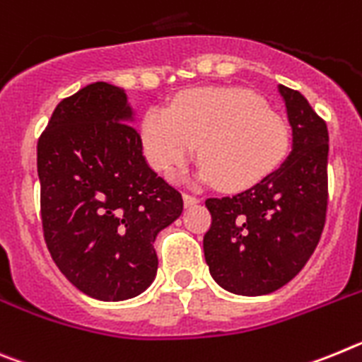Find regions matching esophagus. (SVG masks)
<instances>
[{
	"label": "esophagus",
	"mask_w": 362,
	"mask_h": 362,
	"mask_svg": "<svg viewBox=\"0 0 362 362\" xmlns=\"http://www.w3.org/2000/svg\"><path fill=\"white\" fill-rule=\"evenodd\" d=\"M199 202H200L199 197H194V194H191V193H184V204H185V207L194 206V204H199Z\"/></svg>",
	"instance_id": "obj_1"
}]
</instances>
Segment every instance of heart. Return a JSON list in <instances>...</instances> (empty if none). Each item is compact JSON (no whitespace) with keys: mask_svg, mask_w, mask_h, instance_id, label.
<instances>
[{"mask_svg":"<svg viewBox=\"0 0 362 362\" xmlns=\"http://www.w3.org/2000/svg\"><path fill=\"white\" fill-rule=\"evenodd\" d=\"M142 142L151 165L165 177L199 144L200 177L224 189H244L275 171L290 151V129L259 94L242 87L185 90L168 109H149Z\"/></svg>","mask_w":362,"mask_h":362,"instance_id":"heart-1","label":"heart"}]
</instances>
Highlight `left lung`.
<instances>
[{
    "label": "left lung",
    "instance_id": "1",
    "mask_svg": "<svg viewBox=\"0 0 362 362\" xmlns=\"http://www.w3.org/2000/svg\"><path fill=\"white\" fill-rule=\"evenodd\" d=\"M293 131L282 168L235 197L207 199L204 255L213 279L237 295H266L313 255L328 211V127L303 94L279 86Z\"/></svg>",
    "mask_w": 362,
    "mask_h": 362
}]
</instances>
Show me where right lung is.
Here are the masks:
<instances>
[{"label":"right lung","mask_w":362,"mask_h":362,"mask_svg":"<svg viewBox=\"0 0 362 362\" xmlns=\"http://www.w3.org/2000/svg\"><path fill=\"white\" fill-rule=\"evenodd\" d=\"M124 89L96 81L56 105L37 140L42 228L59 272L98 300L155 281V238L184 209L142 155Z\"/></svg>","instance_id":"right-lung-1"}]
</instances>
